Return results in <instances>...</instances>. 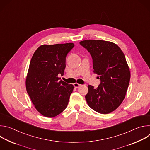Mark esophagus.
<instances>
[{
    "mask_svg": "<svg viewBox=\"0 0 150 150\" xmlns=\"http://www.w3.org/2000/svg\"><path fill=\"white\" fill-rule=\"evenodd\" d=\"M81 84H79V83H74V87L75 88H78L79 87H80L81 86Z\"/></svg>",
    "mask_w": 150,
    "mask_h": 150,
    "instance_id": "esophagus-1",
    "label": "esophagus"
}]
</instances>
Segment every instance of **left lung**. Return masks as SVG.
Masks as SVG:
<instances>
[{
	"label": "left lung",
	"mask_w": 150,
	"mask_h": 150,
	"mask_svg": "<svg viewBox=\"0 0 150 150\" xmlns=\"http://www.w3.org/2000/svg\"><path fill=\"white\" fill-rule=\"evenodd\" d=\"M79 44L90 53L94 72L100 79L96 88L88 85L85 99L94 111L110 113L122 103L129 84L131 74L124 53L117 45L110 41L88 40Z\"/></svg>",
	"instance_id": "left-lung-1"
}]
</instances>
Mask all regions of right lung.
<instances>
[{"label": "right lung", "instance_id": "right-lung-1", "mask_svg": "<svg viewBox=\"0 0 150 150\" xmlns=\"http://www.w3.org/2000/svg\"><path fill=\"white\" fill-rule=\"evenodd\" d=\"M74 44L44 45L34 52L26 78V89L37 110L53 117L65 110L74 85L60 80L63 75L67 54Z\"/></svg>", "mask_w": 150, "mask_h": 150}]
</instances>
